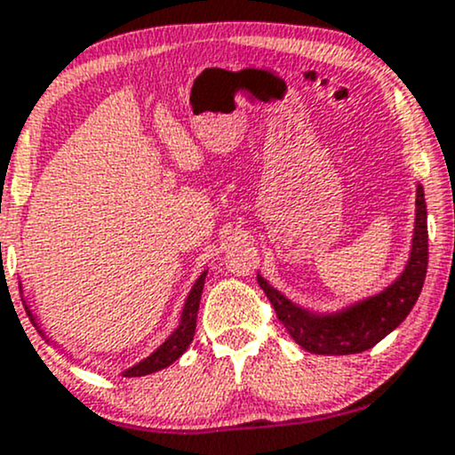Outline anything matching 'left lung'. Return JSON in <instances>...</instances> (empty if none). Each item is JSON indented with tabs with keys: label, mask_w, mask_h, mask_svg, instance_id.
Returning <instances> with one entry per match:
<instances>
[{
	"label": "left lung",
	"mask_w": 455,
	"mask_h": 455,
	"mask_svg": "<svg viewBox=\"0 0 455 455\" xmlns=\"http://www.w3.org/2000/svg\"><path fill=\"white\" fill-rule=\"evenodd\" d=\"M427 270V211L423 187L417 182L415 229L406 267L380 292L355 300L338 311H314L296 305L275 290L262 275L259 288L273 305L279 323L296 344L314 355H355L385 339L411 314L419 299Z\"/></svg>",
	"instance_id": "8db88e82"
}]
</instances>
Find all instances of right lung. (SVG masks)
Returning a JSON list of instances; mask_svg holds the SVG:
<instances>
[{
    "instance_id": "add662e5",
    "label": "right lung",
    "mask_w": 455,
    "mask_h": 455,
    "mask_svg": "<svg viewBox=\"0 0 455 455\" xmlns=\"http://www.w3.org/2000/svg\"><path fill=\"white\" fill-rule=\"evenodd\" d=\"M206 273L208 270H204L200 277L196 279V283H193L191 292H188L185 305H182V314H180V323H178L176 329H173V333L167 338L163 344L156 348L152 355H148L146 359H141L140 363H135L129 370L122 371V376H126V379H135V376H146V374H155V371L163 370V367H170L173 361L178 359V356L185 355V350L188 348V344L193 341V335H196V323H197V309H200V299H202V290H204V279H206ZM25 305V311H28L29 320H32V324L38 329V333L43 335L44 333L40 331L38 323H36V315L29 311L28 303L23 300ZM47 339V338H44ZM49 341V339H47Z\"/></svg>"
}]
</instances>
